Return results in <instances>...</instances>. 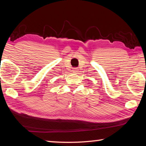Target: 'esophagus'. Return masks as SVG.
Segmentation results:
<instances>
[{"label":"esophagus","instance_id":"obj_1","mask_svg":"<svg viewBox=\"0 0 146 146\" xmlns=\"http://www.w3.org/2000/svg\"><path fill=\"white\" fill-rule=\"evenodd\" d=\"M77 71H78V70H77V69H76V68H75V69H74V70H73V72H77Z\"/></svg>","mask_w":146,"mask_h":146}]
</instances>
